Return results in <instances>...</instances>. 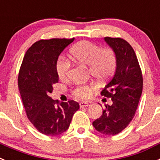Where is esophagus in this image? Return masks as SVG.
<instances>
[{"instance_id":"34e87169","label":"esophagus","mask_w":160,"mask_h":160,"mask_svg":"<svg viewBox=\"0 0 160 160\" xmlns=\"http://www.w3.org/2000/svg\"><path fill=\"white\" fill-rule=\"evenodd\" d=\"M79 105H80V107H88V106L90 105V103H89L88 102L82 101L79 103Z\"/></svg>"}]
</instances>
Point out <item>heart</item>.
Instances as JSON below:
<instances>
[{
	"label": "heart",
	"mask_w": 160,
	"mask_h": 160,
	"mask_svg": "<svg viewBox=\"0 0 160 160\" xmlns=\"http://www.w3.org/2000/svg\"><path fill=\"white\" fill-rule=\"evenodd\" d=\"M70 54L76 63L89 66L90 74L99 81L109 78L116 68L117 57L111 48L101 49L88 41H83L75 45L70 49ZM55 67L61 80L67 78L70 64L66 58L59 57ZM95 89L96 85L94 83L81 84L73 89V94L80 98H87Z\"/></svg>",
	"instance_id": "obj_1"
}]
</instances>
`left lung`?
<instances>
[{"instance_id": "obj_1", "label": "left lung", "mask_w": 160, "mask_h": 160, "mask_svg": "<svg viewBox=\"0 0 160 160\" xmlns=\"http://www.w3.org/2000/svg\"><path fill=\"white\" fill-rule=\"evenodd\" d=\"M104 41L117 57L114 76L101 92L102 95L111 98L112 104H105L102 114L93 122V126L102 135H115L135 116L142 91V76L136 54L127 41L109 37Z\"/></svg>"}]
</instances>
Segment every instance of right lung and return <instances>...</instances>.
<instances>
[{
    "instance_id": "add662e5",
    "label": "right lung",
    "mask_w": 160,
    "mask_h": 160,
    "mask_svg": "<svg viewBox=\"0 0 160 160\" xmlns=\"http://www.w3.org/2000/svg\"><path fill=\"white\" fill-rule=\"evenodd\" d=\"M72 39L53 38L35 42L25 53L18 75V88L28 118L39 132L49 136L62 134L70 127L77 102L54 101L53 85L58 82L56 62Z\"/></svg>"
}]
</instances>
